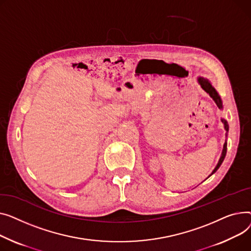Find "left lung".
<instances>
[{"label":"left lung","instance_id":"left-lung-1","mask_svg":"<svg viewBox=\"0 0 251 251\" xmlns=\"http://www.w3.org/2000/svg\"><path fill=\"white\" fill-rule=\"evenodd\" d=\"M198 83L201 85V89L204 90L205 92H207V93L211 96V98H213V100L215 101L217 106H218L220 109H223V102H222V99H221V97H220V95L218 94L217 90L213 87L212 83H211L207 78H203V77H198ZM221 122L223 123L224 128H225V130H226V134H225L226 140H225V143H224V146H223V150H222V154H221V157H220V159H219L218 164H217V166L215 167V169L213 170V172L211 173V175H213V174L220 168L221 164L223 163V161H224L225 156H226V153H227V137H228V131H229V125H228L227 121H226L225 119H223V117H222V119H221ZM211 175H210V176H211ZM210 176H209V177H210Z\"/></svg>","mask_w":251,"mask_h":251}]
</instances>
